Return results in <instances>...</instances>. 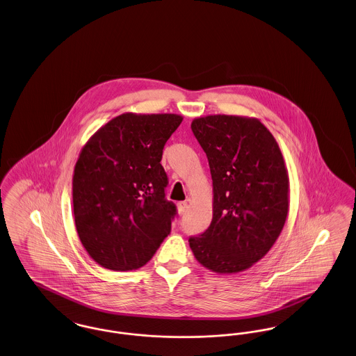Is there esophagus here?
I'll return each mask as SVG.
<instances>
[{
	"label": "esophagus",
	"mask_w": 356,
	"mask_h": 356,
	"mask_svg": "<svg viewBox=\"0 0 356 356\" xmlns=\"http://www.w3.org/2000/svg\"><path fill=\"white\" fill-rule=\"evenodd\" d=\"M186 208H188V204H186V202L177 203V213H179V215H184L186 212Z\"/></svg>",
	"instance_id": "1"
}]
</instances>
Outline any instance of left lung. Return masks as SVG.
<instances>
[{"label":"left lung","mask_w":356,"mask_h":356,"mask_svg":"<svg viewBox=\"0 0 356 356\" xmlns=\"http://www.w3.org/2000/svg\"><path fill=\"white\" fill-rule=\"evenodd\" d=\"M213 188L212 221L191 237L196 260L209 271L237 273L263 259L283 231L289 177L277 141L260 120L232 115L193 119Z\"/></svg>","instance_id":"1"}]
</instances>
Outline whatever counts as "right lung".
Listing matches in <instances>:
<instances>
[{"label":"right lung","mask_w":356,"mask_h":356,"mask_svg":"<svg viewBox=\"0 0 356 356\" xmlns=\"http://www.w3.org/2000/svg\"><path fill=\"white\" fill-rule=\"evenodd\" d=\"M176 113L127 112L85 143L72 180L76 231L104 268L147 264L170 235L175 204L165 200L163 149L181 124Z\"/></svg>","instance_id":"add662e5"}]
</instances>
